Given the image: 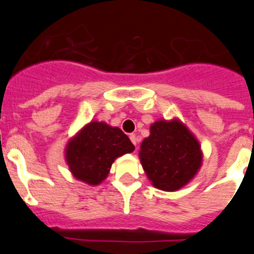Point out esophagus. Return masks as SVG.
<instances>
[{"label": "esophagus", "instance_id": "34e87169", "mask_svg": "<svg viewBox=\"0 0 254 254\" xmlns=\"http://www.w3.org/2000/svg\"><path fill=\"white\" fill-rule=\"evenodd\" d=\"M130 140H131V142L134 143L135 146H136V143H137V140H136V135L135 134H130Z\"/></svg>", "mask_w": 254, "mask_h": 254}]
</instances>
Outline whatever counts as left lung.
Instances as JSON below:
<instances>
[{
  "mask_svg": "<svg viewBox=\"0 0 254 254\" xmlns=\"http://www.w3.org/2000/svg\"><path fill=\"white\" fill-rule=\"evenodd\" d=\"M140 146V160L148 179L158 189L173 191L186 186L201 165L199 142L177 120L151 125Z\"/></svg>",
  "mask_w": 254,
  "mask_h": 254,
  "instance_id": "left-lung-1",
  "label": "left lung"
}]
</instances>
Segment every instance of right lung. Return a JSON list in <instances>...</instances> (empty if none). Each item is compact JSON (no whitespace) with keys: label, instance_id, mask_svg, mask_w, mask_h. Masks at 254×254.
Masks as SVG:
<instances>
[{"label":"right lung","instance_id":"obj_1","mask_svg":"<svg viewBox=\"0 0 254 254\" xmlns=\"http://www.w3.org/2000/svg\"><path fill=\"white\" fill-rule=\"evenodd\" d=\"M134 150L135 146L119 127L93 122L68 142L66 161L76 178L96 186L106 179L118 156Z\"/></svg>","mask_w":254,"mask_h":254}]
</instances>
